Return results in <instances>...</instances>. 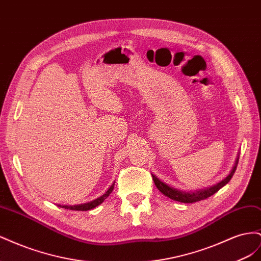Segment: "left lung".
<instances>
[{
  "label": "left lung",
  "mask_w": 261,
  "mask_h": 261,
  "mask_svg": "<svg viewBox=\"0 0 261 261\" xmlns=\"http://www.w3.org/2000/svg\"><path fill=\"white\" fill-rule=\"evenodd\" d=\"M239 156L236 158L235 163H234V167L232 169V171L230 172V174H228L226 177H224L222 180H220L219 183L215 184V185H211L209 187H204V188H200V189H197V191H191V192H186V191H181V189L175 188V187H172L171 185L164 183L161 179L158 178L154 174H152V179L154 181V184L156 186V188L159 189V191L164 195L169 197L170 199L173 200H176L179 202H184V203H192V202H196V201H200L208 198V197L212 196L213 194H216L219 189L222 188L223 186H225L228 181L231 180L232 176L234 175L235 170L238 168V163H239Z\"/></svg>",
  "instance_id": "8db88e82"
}]
</instances>
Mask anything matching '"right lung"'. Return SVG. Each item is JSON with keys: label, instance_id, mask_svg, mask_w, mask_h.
I'll list each match as a JSON object with an SVG mask.
<instances>
[{"label": "right lung", "instance_id": "right-lung-1", "mask_svg": "<svg viewBox=\"0 0 261 261\" xmlns=\"http://www.w3.org/2000/svg\"><path fill=\"white\" fill-rule=\"evenodd\" d=\"M114 184H115V181L111 186L109 187V189L103 195H101L100 197H98V198H96L94 200H91L89 202H85V203H81V204H73V206H69V204H58V206L61 207V208H65V209H68V210H76V211H87V210L93 209V208H96L97 206H99V204L103 202L110 196V194L113 192Z\"/></svg>", "mask_w": 261, "mask_h": 261}]
</instances>
